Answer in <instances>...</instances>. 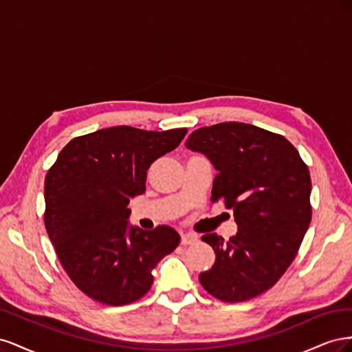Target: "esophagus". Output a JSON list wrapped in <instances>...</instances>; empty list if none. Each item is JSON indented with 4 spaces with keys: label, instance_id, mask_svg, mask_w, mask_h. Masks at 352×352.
<instances>
[{
    "label": "esophagus",
    "instance_id": "esophagus-1",
    "mask_svg": "<svg viewBox=\"0 0 352 352\" xmlns=\"http://www.w3.org/2000/svg\"><path fill=\"white\" fill-rule=\"evenodd\" d=\"M198 239L195 235H190V233H182V238H180V243L182 245H192Z\"/></svg>",
    "mask_w": 352,
    "mask_h": 352
}]
</instances>
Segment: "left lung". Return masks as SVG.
I'll use <instances>...</instances> for the list:
<instances>
[{"label":"left lung","instance_id":"8db88e82","mask_svg":"<svg viewBox=\"0 0 352 352\" xmlns=\"http://www.w3.org/2000/svg\"><path fill=\"white\" fill-rule=\"evenodd\" d=\"M185 145L217 170L211 201L225 202L238 225L229 241L201 238L216 261L199 282L220 301H248L270 289L300 250L311 221L310 172L286 138L247 123L201 127Z\"/></svg>","mask_w":352,"mask_h":352}]
</instances>
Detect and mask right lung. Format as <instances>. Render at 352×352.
Here are the masks:
<instances>
[{"label": "right lung", "mask_w": 352, "mask_h": 352, "mask_svg": "<svg viewBox=\"0 0 352 352\" xmlns=\"http://www.w3.org/2000/svg\"><path fill=\"white\" fill-rule=\"evenodd\" d=\"M188 129L114 126L72 140L45 176L44 221L69 278L92 300L126 305L153 285V269L180 242L170 226H131V198L146 170L173 151Z\"/></svg>", "instance_id": "obj_1"}]
</instances>
